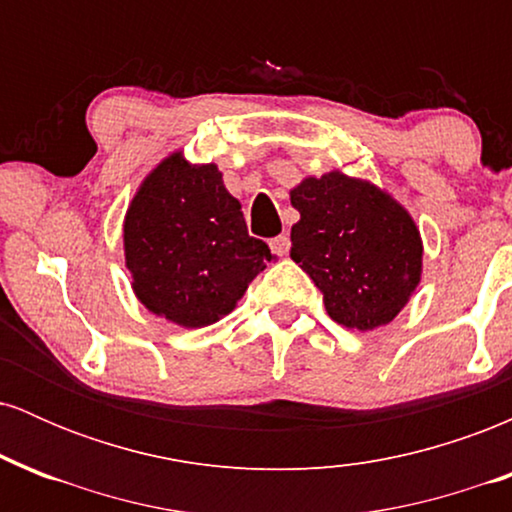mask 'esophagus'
Here are the masks:
<instances>
[{"label":"esophagus","instance_id":"1","mask_svg":"<svg viewBox=\"0 0 512 512\" xmlns=\"http://www.w3.org/2000/svg\"><path fill=\"white\" fill-rule=\"evenodd\" d=\"M269 248H272L274 255L286 257V255H289V248H291V238L286 236V233H284V236H276L272 243H269Z\"/></svg>","mask_w":512,"mask_h":512}]
</instances>
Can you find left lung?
I'll return each mask as SVG.
<instances>
[{"label": "left lung", "mask_w": 512, "mask_h": 512, "mask_svg": "<svg viewBox=\"0 0 512 512\" xmlns=\"http://www.w3.org/2000/svg\"><path fill=\"white\" fill-rule=\"evenodd\" d=\"M301 221L291 260L322 291L327 313L349 330L397 317L421 281V236L407 209L366 180L332 170L291 190Z\"/></svg>", "instance_id": "left-lung-1"}]
</instances>
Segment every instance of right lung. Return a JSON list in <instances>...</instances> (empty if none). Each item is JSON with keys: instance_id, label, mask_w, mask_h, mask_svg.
<instances>
[{"instance_id": "right-lung-1", "label": "right lung", "mask_w": 512, "mask_h": 512, "mask_svg": "<svg viewBox=\"0 0 512 512\" xmlns=\"http://www.w3.org/2000/svg\"><path fill=\"white\" fill-rule=\"evenodd\" d=\"M132 289L151 313L182 327H207L231 313L272 262L248 236L240 202L214 163L168 156L146 175L125 216Z\"/></svg>"}]
</instances>
